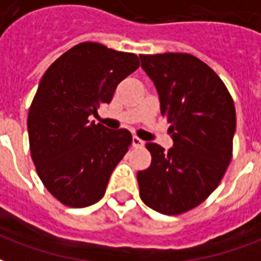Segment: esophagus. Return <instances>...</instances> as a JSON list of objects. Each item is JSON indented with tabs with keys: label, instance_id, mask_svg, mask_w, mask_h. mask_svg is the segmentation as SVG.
<instances>
[{
	"label": "esophagus",
	"instance_id": "34e87169",
	"mask_svg": "<svg viewBox=\"0 0 261 261\" xmlns=\"http://www.w3.org/2000/svg\"><path fill=\"white\" fill-rule=\"evenodd\" d=\"M133 145H134V147H142V145H144V141H142L141 138H138L137 136H134L133 137Z\"/></svg>",
	"mask_w": 261,
	"mask_h": 261
}]
</instances>
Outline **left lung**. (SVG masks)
<instances>
[{
    "instance_id": "8db88e82",
    "label": "left lung",
    "mask_w": 261,
    "mask_h": 261,
    "mask_svg": "<svg viewBox=\"0 0 261 261\" xmlns=\"http://www.w3.org/2000/svg\"><path fill=\"white\" fill-rule=\"evenodd\" d=\"M173 140L169 151L148 142L152 162L137 175L148 207L166 215L183 214L217 189L232 158L235 105L218 75L186 53L141 54Z\"/></svg>"
}]
</instances>
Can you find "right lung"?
I'll use <instances>...</instances> for the list:
<instances>
[{
	"label": "right lung",
	"instance_id": "1",
	"mask_svg": "<svg viewBox=\"0 0 261 261\" xmlns=\"http://www.w3.org/2000/svg\"><path fill=\"white\" fill-rule=\"evenodd\" d=\"M140 67L136 54L80 43L50 65L28 114L37 175L59 201L74 208L97 202L133 137L91 121L116 88Z\"/></svg>",
	"mask_w": 261,
	"mask_h": 261
}]
</instances>
